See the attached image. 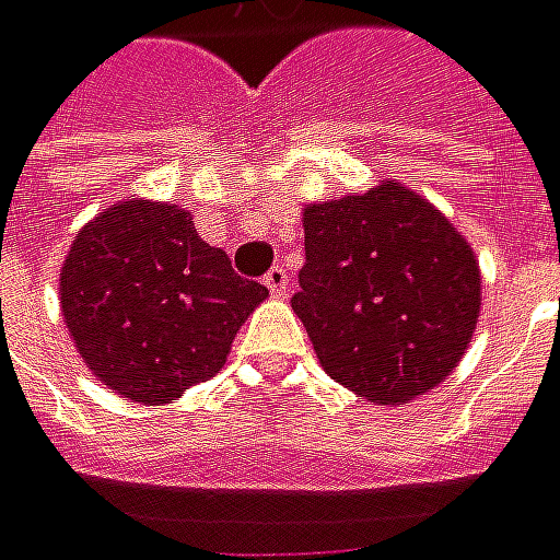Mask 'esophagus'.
<instances>
[{
  "label": "esophagus",
  "mask_w": 560,
  "mask_h": 560,
  "mask_svg": "<svg viewBox=\"0 0 560 560\" xmlns=\"http://www.w3.org/2000/svg\"><path fill=\"white\" fill-rule=\"evenodd\" d=\"M264 287H267L273 296H287V290H290V273H287V267H270V270L264 273Z\"/></svg>",
  "instance_id": "1"
}]
</instances>
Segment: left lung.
<instances>
[{
    "instance_id": "8db88e82",
    "label": "left lung",
    "mask_w": 560,
    "mask_h": 560,
    "mask_svg": "<svg viewBox=\"0 0 560 560\" xmlns=\"http://www.w3.org/2000/svg\"><path fill=\"white\" fill-rule=\"evenodd\" d=\"M305 264L293 312L325 373L398 405L462 360L481 305L468 242L415 190L392 180L302 213Z\"/></svg>"
}]
</instances>
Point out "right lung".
Masks as SVG:
<instances>
[{"mask_svg":"<svg viewBox=\"0 0 560 560\" xmlns=\"http://www.w3.org/2000/svg\"><path fill=\"white\" fill-rule=\"evenodd\" d=\"M264 296L267 287L238 277L184 210L142 200L89 222L60 277L62 318L82 360L142 405H168L217 376Z\"/></svg>","mask_w":560,"mask_h":560,"instance_id":"right-lung-1","label":"right lung"}]
</instances>
